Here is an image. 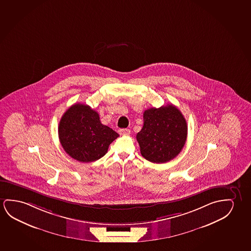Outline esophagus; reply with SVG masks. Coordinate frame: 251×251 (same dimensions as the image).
<instances>
[{
    "instance_id": "obj_1",
    "label": "esophagus",
    "mask_w": 251,
    "mask_h": 251,
    "mask_svg": "<svg viewBox=\"0 0 251 251\" xmlns=\"http://www.w3.org/2000/svg\"><path fill=\"white\" fill-rule=\"evenodd\" d=\"M119 133L120 135H128L130 133V130L129 129H120Z\"/></svg>"
}]
</instances>
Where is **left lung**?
<instances>
[{
	"instance_id": "obj_1",
	"label": "left lung",
	"mask_w": 251,
	"mask_h": 251,
	"mask_svg": "<svg viewBox=\"0 0 251 251\" xmlns=\"http://www.w3.org/2000/svg\"><path fill=\"white\" fill-rule=\"evenodd\" d=\"M144 126L137 134L140 152L146 160L163 164L176 157L187 139V123L175 105L144 112Z\"/></svg>"
}]
</instances>
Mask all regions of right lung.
Instances as JSON below:
<instances>
[{
    "label": "right lung",
    "mask_w": 251,
    "mask_h": 251,
    "mask_svg": "<svg viewBox=\"0 0 251 251\" xmlns=\"http://www.w3.org/2000/svg\"><path fill=\"white\" fill-rule=\"evenodd\" d=\"M58 131L65 151L84 163L105 156L110 144L119 137L112 128L101 124L96 111L80 103L72 105L64 113Z\"/></svg>",
    "instance_id": "add662e5"
}]
</instances>
